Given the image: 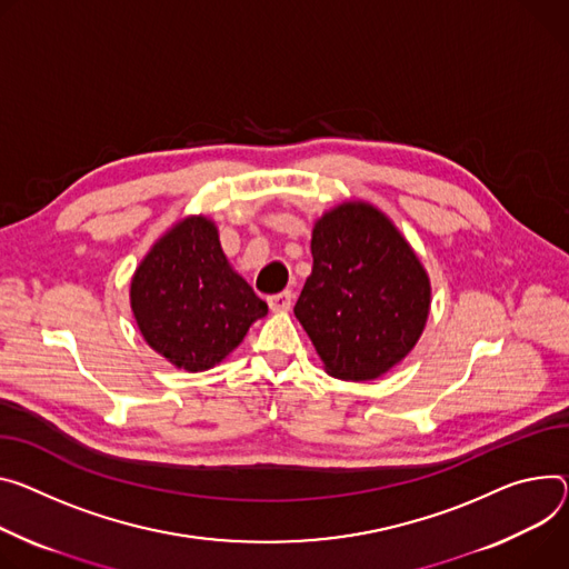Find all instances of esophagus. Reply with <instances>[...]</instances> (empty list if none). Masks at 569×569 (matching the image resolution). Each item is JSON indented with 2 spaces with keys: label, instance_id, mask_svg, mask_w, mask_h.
<instances>
[{
  "label": "esophagus",
  "instance_id": "obj_1",
  "mask_svg": "<svg viewBox=\"0 0 569 569\" xmlns=\"http://www.w3.org/2000/svg\"><path fill=\"white\" fill-rule=\"evenodd\" d=\"M268 303L274 313H283V311H290L292 306V292L290 290H283V292H277V295H270L268 297Z\"/></svg>",
  "mask_w": 569,
  "mask_h": 569
}]
</instances>
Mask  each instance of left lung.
<instances>
[{
	"mask_svg": "<svg viewBox=\"0 0 569 569\" xmlns=\"http://www.w3.org/2000/svg\"><path fill=\"white\" fill-rule=\"evenodd\" d=\"M313 272L295 316L325 370L372 381L420 340L431 283L397 227L366 201H345L313 227Z\"/></svg>",
	"mask_w": 569,
	"mask_h": 569,
	"instance_id": "left-lung-1",
	"label": "left lung"
}]
</instances>
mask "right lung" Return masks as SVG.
Returning <instances> with one entry per match:
<instances>
[{
  "instance_id": "obj_1",
  "label": "right lung",
  "mask_w": 569,
  "mask_h": 569,
  "mask_svg": "<svg viewBox=\"0 0 569 569\" xmlns=\"http://www.w3.org/2000/svg\"><path fill=\"white\" fill-rule=\"evenodd\" d=\"M131 311L147 345L172 366H218L268 313V303L233 272L218 227L203 216L177 222L131 279Z\"/></svg>"
}]
</instances>
